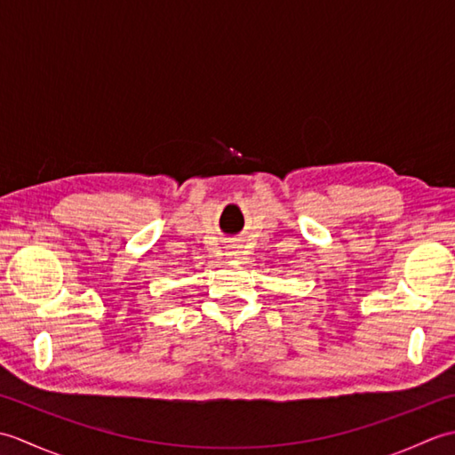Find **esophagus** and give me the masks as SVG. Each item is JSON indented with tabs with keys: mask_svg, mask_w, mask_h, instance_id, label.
Segmentation results:
<instances>
[{
	"mask_svg": "<svg viewBox=\"0 0 455 455\" xmlns=\"http://www.w3.org/2000/svg\"><path fill=\"white\" fill-rule=\"evenodd\" d=\"M230 254H238V252H230Z\"/></svg>",
	"mask_w": 455,
	"mask_h": 455,
	"instance_id": "esophagus-1",
	"label": "esophagus"
}]
</instances>
